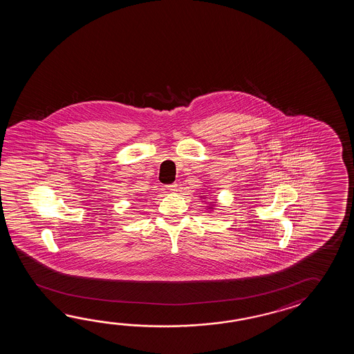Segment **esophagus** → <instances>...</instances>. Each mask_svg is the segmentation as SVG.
Returning <instances> with one entry per match:
<instances>
[{"instance_id":"esophagus-1","label":"esophagus","mask_w":354,"mask_h":354,"mask_svg":"<svg viewBox=\"0 0 354 354\" xmlns=\"http://www.w3.org/2000/svg\"><path fill=\"white\" fill-rule=\"evenodd\" d=\"M167 189H169V191H172V192H174V191H177V183H172V185H168V186H167Z\"/></svg>"}]
</instances>
